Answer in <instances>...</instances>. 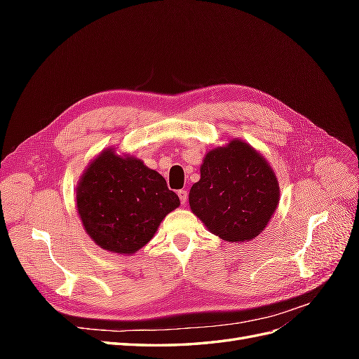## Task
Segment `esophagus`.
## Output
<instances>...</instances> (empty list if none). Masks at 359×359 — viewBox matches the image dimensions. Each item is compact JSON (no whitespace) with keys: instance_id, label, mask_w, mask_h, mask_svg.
I'll return each instance as SVG.
<instances>
[{"instance_id":"obj_1","label":"esophagus","mask_w":359,"mask_h":359,"mask_svg":"<svg viewBox=\"0 0 359 359\" xmlns=\"http://www.w3.org/2000/svg\"><path fill=\"white\" fill-rule=\"evenodd\" d=\"M178 196H180V201L182 205L187 203V199H189V193L187 190H178Z\"/></svg>"}]
</instances>
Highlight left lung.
Instances as JSON below:
<instances>
[{
  "label": "left lung",
  "mask_w": 359,
  "mask_h": 359,
  "mask_svg": "<svg viewBox=\"0 0 359 359\" xmlns=\"http://www.w3.org/2000/svg\"><path fill=\"white\" fill-rule=\"evenodd\" d=\"M278 181L262 154L232 139L205 156L201 180L189 202L206 229L229 243H247L262 232L277 210Z\"/></svg>",
  "instance_id": "8db88e82"
}]
</instances>
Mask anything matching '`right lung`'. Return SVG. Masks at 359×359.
<instances>
[{
  "label": "right lung",
  "instance_id": "add662e5",
  "mask_svg": "<svg viewBox=\"0 0 359 359\" xmlns=\"http://www.w3.org/2000/svg\"><path fill=\"white\" fill-rule=\"evenodd\" d=\"M76 205L83 229L97 245L111 253L133 255L178 208L180 198L142 160L107 148L82 173Z\"/></svg>",
  "mask_w": 359,
  "mask_h": 359
}]
</instances>
